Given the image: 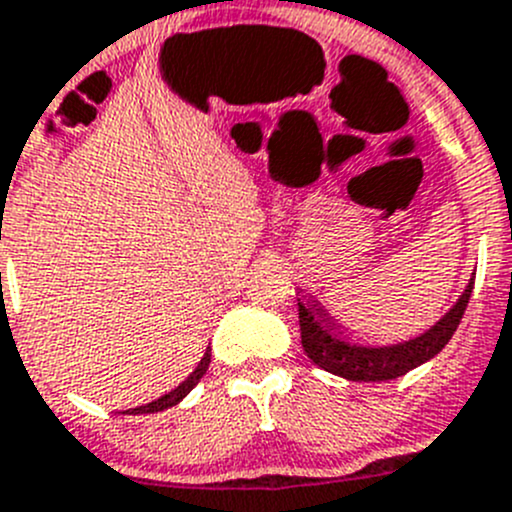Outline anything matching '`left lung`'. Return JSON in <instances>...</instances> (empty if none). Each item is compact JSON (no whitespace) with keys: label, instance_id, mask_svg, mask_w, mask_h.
<instances>
[{"label":"left lung","instance_id":"8db88e82","mask_svg":"<svg viewBox=\"0 0 512 512\" xmlns=\"http://www.w3.org/2000/svg\"><path fill=\"white\" fill-rule=\"evenodd\" d=\"M472 285H475V278L467 283L465 293L452 305L450 313L444 315L442 321L434 323L427 333L412 338V341L381 348L356 346V343L341 341V338L330 333L331 330H338L339 336H343L341 326L326 313V308L321 303H315V300H308V303L300 300L298 318L303 351L308 353V358L315 366H321V369L343 376L348 381L399 379L407 371L427 364L429 358L437 356L450 343L457 326H460L462 315H465L467 303H470Z\"/></svg>","mask_w":512,"mask_h":512}]
</instances>
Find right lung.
Listing matches in <instances>:
<instances>
[{
    "mask_svg": "<svg viewBox=\"0 0 512 512\" xmlns=\"http://www.w3.org/2000/svg\"><path fill=\"white\" fill-rule=\"evenodd\" d=\"M209 361H212V353L207 351V353H204L202 361H199L197 369H194V371H191V374H189V379L181 381V384L176 386V389H171L169 394L159 396V399L151 401V404H143V407L128 409V412H123V414H154V412H164V409H169V407H176V404H179V401L184 399V396L189 394V391L199 384V379H202V376L207 374Z\"/></svg>",
    "mask_w": 512,
    "mask_h": 512,
    "instance_id": "obj_1",
    "label": "right lung"
}]
</instances>
